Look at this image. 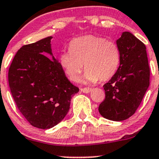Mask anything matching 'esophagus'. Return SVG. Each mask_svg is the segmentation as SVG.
<instances>
[{
	"mask_svg": "<svg viewBox=\"0 0 159 159\" xmlns=\"http://www.w3.org/2000/svg\"><path fill=\"white\" fill-rule=\"evenodd\" d=\"M80 90H81V91L83 92V93H88L91 90V88H81Z\"/></svg>",
	"mask_w": 159,
	"mask_h": 159,
	"instance_id": "1",
	"label": "esophagus"
}]
</instances>
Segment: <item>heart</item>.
<instances>
[{"label": "heart", "instance_id": "heart-1", "mask_svg": "<svg viewBox=\"0 0 159 159\" xmlns=\"http://www.w3.org/2000/svg\"><path fill=\"white\" fill-rule=\"evenodd\" d=\"M121 53L116 42L99 36L87 35L71 41L69 51L60 56V63L71 81H77L84 69L85 78L106 81L118 70Z\"/></svg>", "mask_w": 159, "mask_h": 159}]
</instances>
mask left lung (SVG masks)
<instances>
[{"instance_id":"obj_1","label":"left lung","mask_w":159,"mask_h":159,"mask_svg":"<svg viewBox=\"0 0 159 159\" xmlns=\"http://www.w3.org/2000/svg\"><path fill=\"white\" fill-rule=\"evenodd\" d=\"M120 65L116 74L103 85L105 99L99 106L102 117L124 121L135 113L149 85V70L146 46L128 31L117 40Z\"/></svg>"}]
</instances>
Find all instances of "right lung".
Returning a JSON list of instances; mask_svg holds the SVG:
<instances>
[{
	"label": "right lung",
	"instance_id": "add662e5",
	"mask_svg": "<svg viewBox=\"0 0 159 159\" xmlns=\"http://www.w3.org/2000/svg\"><path fill=\"white\" fill-rule=\"evenodd\" d=\"M51 38L22 46L8 71L17 108L32 126L41 129L60 123L69 110L71 97L79 91L66 78L61 64L45 56L52 54Z\"/></svg>",
	"mask_w": 159,
	"mask_h": 159
}]
</instances>
